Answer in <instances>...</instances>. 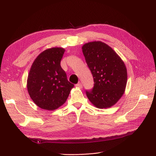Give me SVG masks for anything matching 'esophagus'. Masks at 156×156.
<instances>
[{
  "mask_svg": "<svg viewBox=\"0 0 156 156\" xmlns=\"http://www.w3.org/2000/svg\"><path fill=\"white\" fill-rule=\"evenodd\" d=\"M75 87H76L77 88H81L83 87V85L81 83H77V84H75Z\"/></svg>",
  "mask_w": 156,
  "mask_h": 156,
  "instance_id": "esophagus-1",
  "label": "esophagus"
}]
</instances>
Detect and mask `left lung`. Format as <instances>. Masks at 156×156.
<instances>
[{"label":"left lung","instance_id":"left-lung-1","mask_svg":"<svg viewBox=\"0 0 156 156\" xmlns=\"http://www.w3.org/2000/svg\"><path fill=\"white\" fill-rule=\"evenodd\" d=\"M82 51L94 81L93 89L86 91L88 100L99 108L113 106L125 92L127 73L124 62L100 41L84 44Z\"/></svg>","mask_w":156,"mask_h":156}]
</instances>
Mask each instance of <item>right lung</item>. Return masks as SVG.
Masks as SVG:
<instances>
[{
  "mask_svg": "<svg viewBox=\"0 0 156 156\" xmlns=\"http://www.w3.org/2000/svg\"><path fill=\"white\" fill-rule=\"evenodd\" d=\"M65 49L53 48L44 51L32 63L27 78V90L35 104L53 111L62 105L74 85L60 66Z\"/></svg>",
  "mask_w": 156,
  "mask_h": 156,
  "instance_id": "right-lung-1",
  "label": "right lung"
}]
</instances>
